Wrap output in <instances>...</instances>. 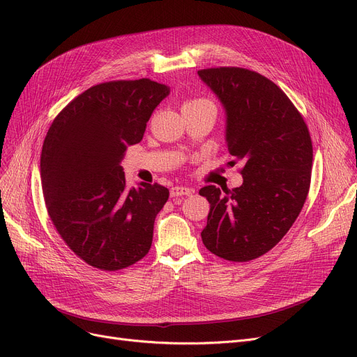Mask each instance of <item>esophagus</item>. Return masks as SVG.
Segmentation results:
<instances>
[{
  "label": "esophagus",
  "instance_id": "1",
  "mask_svg": "<svg viewBox=\"0 0 357 357\" xmlns=\"http://www.w3.org/2000/svg\"><path fill=\"white\" fill-rule=\"evenodd\" d=\"M194 190L188 188V186L175 185L171 188V197H182V195H192Z\"/></svg>",
  "mask_w": 357,
  "mask_h": 357
}]
</instances>
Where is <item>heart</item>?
Segmentation results:
<instances>
[{
  "label": "heart",
  "instance_id": "heart-1",
  "mask_svg": "<svg viewBox=\"0 0 357 357\" xmlns=\"http://www.w3.org/2000/svg\"><path fill=\"white\" fill-rule=\"evenodd\" d=\"M198 102H208V101H205V100H194V101H190L188 104H185V105H190V104H198Z\"/></svg>",
  "mask_w": 357,
  "mask_h": 357
}]
</instances>
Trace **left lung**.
Here are the masks:
<instances>
[{
	"label": "left lung",
	"mask_w": 357,
	"mask_h": 357,
	"mask_svg": "<svg viewBox=\"0 0 357 357\" xmlns=\"http://www.w3.org/2000/svg\"><path fill=\"white\" fill-rule=\"evenodd\" d=\"M198 77L224 108L230 155L245 163L238 188L199 190L210 202L202 243L226 260H253L278 245L304 207L311 137L285 92L260 73L211 68L198 70Z\"/></svg>",
	"instance_id": "8db88e82"
}]
</instances>
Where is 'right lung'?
Here are the masks:
<instances>
[{
  "mask_svg": "<svg viewBox=\"0 0 357 357\" xmlns=\"http://www.w3.org/2000/svg\"><path fill=\"white\" fill-rule=\"evenodd\" d=\"M171 88L150 79L91 86L52 123L40 156L47 213L70 250L88 265L119 271L152 246L165 186L128 188L124 150L143 139L146 123Z\"/></svg>",
  "mask_w": 357,
  "mask_h": 357,
  "instance_id": "obj_1",
  "label": "right lung"
}]
</instances>
